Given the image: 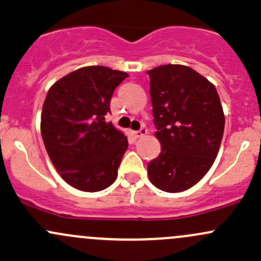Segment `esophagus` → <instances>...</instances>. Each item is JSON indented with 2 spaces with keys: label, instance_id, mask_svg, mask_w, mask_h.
<instances>
[{
  "label": "esophagus",
  "instance_id": "1",
  "mask_svg": "<svg viewBox=\"0 0 261 261\" xmlns=\"http://www.w3.org/2000/svg\"><path fill=\"white\" fill-rule=\"evenodd\" d=\"M148 133V130H147V128L145 127H142L141 129L139 130H137V132H134V137H136V138H141V137H144L145 134Z\"/></svg>",
  "mask_w": 261,
  "mask_h": 261
}]
</instances>
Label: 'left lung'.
Wrapping results in <instances>:
<instances>
[{
    "mask_svg": "<svg viewBox=\"0 0 261 261\" xmlns=\"http://www.w3.org/2000/svg\"><path fill=\"white\" fill-rule=\"evenodd\" d=\"M150 78L155 137L161 154L148 163L153 186L168 193L189 189L208 173L223 138L224 118L215 87L194 69L164 64Z\"/></svg>",
    "mask_w": 261,
    "mask_h": 261,
    "instance_id": "left-lung-1",
    "label": "left lung"
}]
</instances>
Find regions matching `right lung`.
<instances>
[{
	"label": "right lung",
	"instance_id": "obj_1",
	"mask_svg": "<svg viewBox=\"0 0 261 261\" xmlns=\"http://www.w3.org/2000/svg\"><path fill=\"white\" fill-rule=\"evenodd\" d=\"M125 72L89 66L56 82L44 99L41 134L52 164L75 189L99 192L116 180L127 137L106 122Z\"/></svg>",
	"mask_w": 261,
	"mask_h": 261
}]
</instances>
